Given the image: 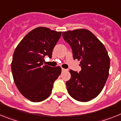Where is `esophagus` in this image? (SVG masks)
<instances>
[{
    "instance_id": "34e87169",
    "label": "esophagus",
    "mask_w": 121,
    "mask_h": 121,
    "mask_svg": "<svg viewBox=\"0 0 121 121\" xmlns=\"http://www.w3.org/2000/svg\"><path fill=\"white\" fill-rule=\"evenodd\" d=\"M67 69H65V68H62V71H67Z\"/></svg>"
}]
</instances>
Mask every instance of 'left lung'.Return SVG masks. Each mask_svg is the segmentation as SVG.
<instances>
[{"instance_id":"obj_1","label":"left lung","mask_w":121,"mask_h":121,"mask_svg":"<svg viewBox=\"0 0 121 121\" xmlns=\"http://www.w3.org/2000/svg\"><path fill=\"white\" fill-rule=\"evenodd\" d=\"M72 49L74 59L81 60L79 73L70 70L66 82L69 95L80 102H88L99 95L108 77L110 57L103 43L88 30L62 32Z\"/></svg>"}]
</instances>
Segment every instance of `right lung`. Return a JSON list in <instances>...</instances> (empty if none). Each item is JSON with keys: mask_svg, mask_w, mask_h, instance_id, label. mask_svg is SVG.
<instances>
[{"mask_svg": "<svg viewBox=\"0 0 121 121\" xmlns=\"http://www.w3.org/2000/svg\"><path fill=\"white\" fill-rule=\"evenodd\" d=\"M62 32L38 27L29 32L15 49L11 70L17 88L25 98L40 102L50 96L54 81L61 73L60 67L45 65L44 57L51 58Z\"/></svg>", "mask_w": 121, "mask_h": 121, "instance_id": "obj_1", "label": "right lung"}]
</instances>
